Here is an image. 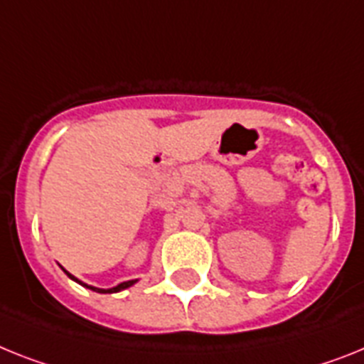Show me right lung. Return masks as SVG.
<instances>
[{"label": "right lung", "instance_id": "add662e5", "mask_svg": "<svg viewBox=\"0 0 364 364\" xmlns=\"http://www.w3.org/2000/svg\"><path fill=\"white\" fill-rule=\"evenodd\" d=\"M64 270V268H63ZM66 272V270H64ZM66 276L70 277V279H73V281H77L79 285H83V287H87V289H90V291H94V292H102V294H107V292H109V294H111V292H120V291H124V289H127V287H131V285H135L136 283V279H131V281H124V283H120V285H116V287H112V289H97V287H90V285H85L83 281H79L77 277H73L72 274H70V272H66Z\"/></svg>", "mask_w": 364, "mask_h": 364}]
</instances>
